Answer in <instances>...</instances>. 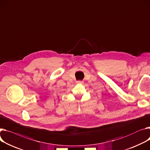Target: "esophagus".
Returning <instances> with one entry per match:
<instances>
[{
	"label": "esophagus",
	"mask_w": 150,
	"mask_h": 150,
	"mask_svg": "<svg viewBox=\"0 0 150 150\" xmlns=\"http://www.w3.org/2000/svg\"><path fill=\"white\" fill-rule=\"evenodd\" d=\"M77 83H78V84H83V81H77Z\"/></svg>",
	"instance_id": "obj_1"
}]
</instances>
